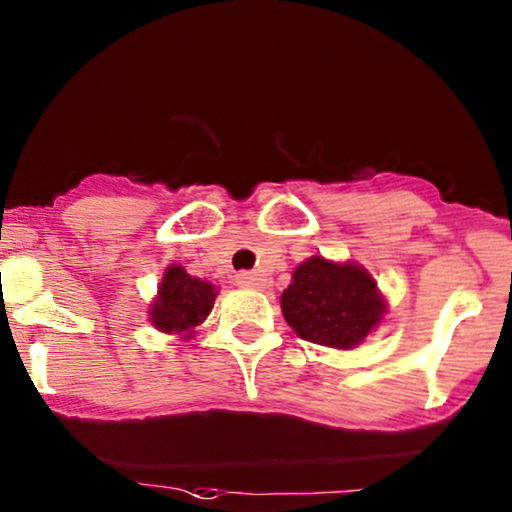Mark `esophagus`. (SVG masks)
<instances>
[{
    "instance_id": "esophagus-1",
    "label": "esophagus",
    "mask_w": 512,
    "mask_h": 512,
    "mask_svg": "<svg viewBox=\"0 0 512 512\" xmlns=\"http://www.w3.org/2000/svg\"><path fill=\"white\" fill-rule=\"evenodd\" d=\"M238 284L247 289H262L265 287V277L260 272H238Z\"/></svg>"
}]
</instances>
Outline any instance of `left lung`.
<instances>
[{"label": "left lung", "mask_w": 512, "mask_h": 512, "mask_svg": "<svg viewBox=\"0 0 512 512\" xmlns=\"http://www.w3.org/2000/svg\"><path fill=\"white\" fill-rule=\"evenodd\" d=\"M375 287L378 282L363 267L311 257L284 289V319L304 341L355 348L383 319L385 304Z\"/></svg>", "instance_id": "1"}]
</instances>
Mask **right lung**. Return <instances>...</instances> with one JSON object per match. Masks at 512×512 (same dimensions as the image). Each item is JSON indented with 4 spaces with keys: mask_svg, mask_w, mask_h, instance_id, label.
I'll list each match as a JSON object with an SVG mask.
<instances>
[{
    "mask_svg": "<svg viewBox=\"0 0 512 512\" xmlns=\"http://www.w3.org/2000/svg\"><path fill=\"white\" fill-rule=\"evenodd\" d=\"M215 299L213 284L201 282L198 277L186 274L184 267L171 265L161 279L159 297L152 304V324L164 333H186L191 331L211 314Z\"/></svg>",
    "mask_w": 512,
    "mask_h": 512,
    "instance_id": "obj_1",
    "label": "right lung"
}]
</instances>
